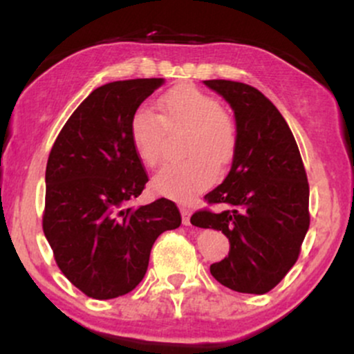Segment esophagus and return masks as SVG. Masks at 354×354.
I'll list each match as a JSON object with an SVG mask.
<instances>
[{"label": "esophagus", "mask_w": 354, "mask_h": 354, "mask_svg": "<svg viewBox=\"0 0 354 354\" xmlns=\"http://www.w3.org/2000/svg\"><path fill=\"white\" fill-rule=\"evenodd\" d=\"M181 216H183V225L188 226L189 225V218H191V209L189 208H181Z\"/></svg>", "instance_id": "esophagus-1"}]
</instances>
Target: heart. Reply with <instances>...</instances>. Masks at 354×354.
Here are the masks:
<instances>
[{"label": "heart", "instance_id": "obj_1", "mask_svg": "<svg viewBox=\"0 0 354 354\" xmlns=\"http://www.w3.org/2000/svg\"><path fill=\"white\" fill-rule=\"evenodd\" d=\"M158 113L140 108L129 123L133 148L148 168L163 163L166 131L169 135L188 129L183 143L186 160L158 173L154 189L176 201H189L216 181L218 169L233 161L238 148V128L231 115L219 108L208 93L188 86H176L158 100Z\"/></svg>", "mask_w": 354, "mask_h": 354}]
</instances>
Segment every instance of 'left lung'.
Segmentation results:
<instances>
[{
    "label": "left lung",
    "mask_w": 354,
    "mask_h": 354,
    "mask_svg": "<svg viewBox=\"0 0 354 354\" xmlns=\"http://www.w3.org/2000/svg\"><path fill=\"white\" fill-rule=\"evenodd\" d=\"M234 111L238 148L225 181L191 225L218 230L230 253L209 266L214 279L238 293L265 295L293 268L310 228V185L293 133L278 108L250 84L205 81Z\"/></svg>",
    "instance_id": "1"
}]
</instances>
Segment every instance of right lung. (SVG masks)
<instances>
[{
    "instance_id": "right-lung-1",
    "label": "right lung",
    "mask_w": 354,
    "mask_h": 354,
    "mask_svg": "<svg viewBox=\"0 0 354 354\" xmlns=\"http://www.w3.org/2000/svg\"><path fill=\"white\" fill-rule=\"evenodd\" d=\"M163 83L143 78L96 88L63 126L48 158L44 236L61 273L89 298L135 290L156 238L181 225L180 209L166 198L128 205L148 183L129 123Z\"/></svg>"
}]
</instances>
